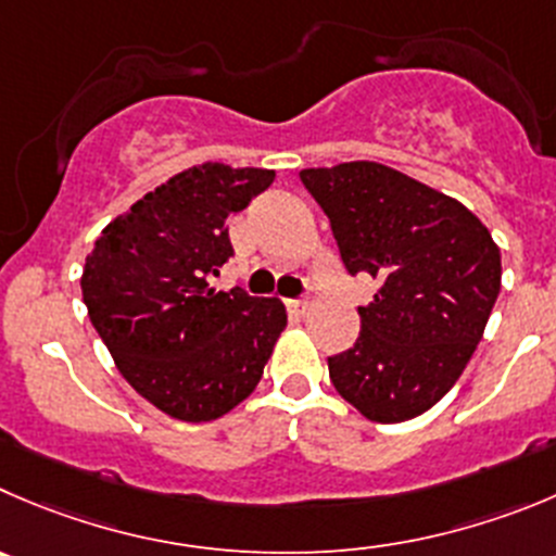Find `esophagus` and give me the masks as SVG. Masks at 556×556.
<instances>
[{
	"label": "esophagus",
	"mask_w": 556,
	"mask_h": 556,
	"mask_svg": "<svg viewBox=\"0 0 556 556\" xmlns=\"http://www.w3.org/2000/svg\"><path fill=\"white\" fill-rule=\"evenodd\" d=\"M308 305H311V298H308V294H303V298L287 300L289 314H294V316H305V314H308Z\"/></svg>",
	"instance_id": "esophagus-1"
}]
</instances>
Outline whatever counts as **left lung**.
<instances>
[{"label": "left lung", "instance_id": "1", "mask_svg": "<svg viewBox=\"0 0 556 556\" xmlns=\"http://www.w3.org/2000/svg\"><path fill=\"white\" fill-rule=\"evenodd\" d=\"M349 275H371L361 336L327 357L332 388L368 420L401 422L456 384L500 294V248L451 195L371 161L303 168Z\"/></svg>", "mask_w": 556, "mask_h": 556}]
</instances>
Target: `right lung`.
I'll return each mask as SVG.
<instances>
[{"label": "right lung", "mask_w": 556, "mask_h": 556, "mask_svg": "<svg viewBox=\"0 0 556 556\" xmlns=\"http://www.w3.org/2000/svg\"><path fill=\"white\" fill-rule=\"evenodd\" d=\"M273 179L269 168H188L111 220L84 264V305L116 368L177 420H215L248 399L287 327L281 300L210 287L235 256L226 218Z\"/></svg>", "instance_id": "right-lung-1"}]
</instances>
